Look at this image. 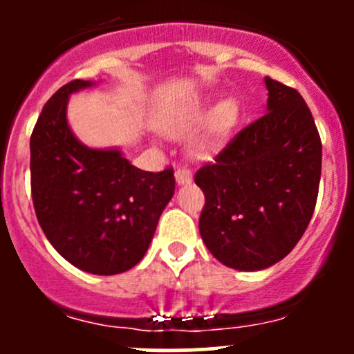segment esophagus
Returning <instances> with one entry per match:
<instances>
[{
	"instance_id": "1",
	"label": "esophagus",
	"mask_w": 354,
	"mask_h": 354,
	"mask_svg": "<svg viewBox=\"0 0 354 354\" xmlns=\"http://www.w3.org/2000/svg\"><path fill=\"white\" fill-rule=\"evenodd\" d=\"M174 176H176V183L178 185H185V183H190L192 181V171L188 169L187 166L183 167H178L176 171H174Z\"/></svg>"
}]
</instances>
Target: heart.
<instances>
[{"mask_svg":"<svg viewBox=\"0 0 354 354\" xmlns=\"http://www.w3.org/2000/svg\"><path fill=\"white\" fill-rule=\"evenodd\" d=\"M203 116H205V106H203V102H188V104L181 106V108L162 124V128L166 133L176 137V135H183L185 131H188L192 127H195L198 121L203 120ZM236 106H234L233 102H223L219 108L210 114L209 123H207V137L198 140L197 144H195V147H197L198 151L207 149L210 138L219 137L221 133L230 130L234 124V121H236Z\"/></svg>","mask_w":354,"mask_h":354,"instance_id":"obj_1","label":"heart"}]
</instances>
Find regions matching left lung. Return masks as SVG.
<instances>
[{
  "mask_svg": "<svg viewBox=\"0 0 354 354\" xmlns=\"http://www.w3.org/2000/svg\"><path fill=\"white\" fill-rule=\"evenodd\" d=\"M267 113L195 173L205 195L198 230L224 266L262 270L295 248L319 195L322 142L296 88L266 77Z\"/></svg>",
  "mask_w": 354,
  "mask_h": 354,
  "instance_id": "left-lung-1",
  "label": "left lung"
}]
</instances>
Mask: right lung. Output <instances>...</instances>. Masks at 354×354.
<instances>
[{"label":"right lung","instance_id":"right-lung-1","mask_svg":"<svg viewBox=\"0 0 354 354\" xmlns=\"http://www.w3.org/2000/svg\"><path fill=\"white\" fill-rule=\"evenodd\" d=\"M71 80L46 102L30 137V190L49 243L71 266L97 276L131 269L144 259L174 194V171L131 166L120 151L82 145L66 121Z\"/></svg>","mask_w":354,"mask_h":354}]
</instances>
